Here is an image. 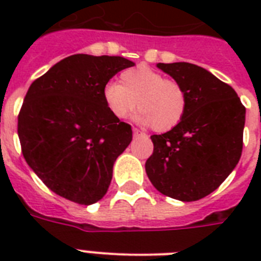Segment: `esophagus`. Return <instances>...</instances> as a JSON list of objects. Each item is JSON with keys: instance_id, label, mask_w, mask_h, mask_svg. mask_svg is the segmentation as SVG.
<instances>
[{"instance_id": "esophagus-1", "label": "esophagus", "mask_w": 261, "mask_h": 261, "mask_svg": "<svg viewBox=\"0 0 261 261\" xmlns=\"http://www.w3.org/2000/svg\"><path fill=\"white\" fill-rule=\"evenodd\" d=\"M145 133H142L141 130H138V128H134V137H145Z\"/></svg>"}]
</instances>
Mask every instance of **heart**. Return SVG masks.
<instances>
[{
	"mask_svg": "<svg viewBox=\"0 0 261 261\" xmlns=\"http://www.w3.org/2000/svg\"><path fill=\"white\" fill-rule=\"evenodd\" d=\"M102 100L116 119H126L138 104L139 122L151 124L160 133L180 124L188 108L186 87L147 66L124 70L120 74V84H106Z\"/></svg>",
	"mask_w": 261,
	"mask_h": 261,
	"instance_id": "heart-1",
	"label": "heart"
}]
</instances>
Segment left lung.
I'll use <instances>...</instances> for the list:
<instances>
[{"instance_id": "obj_1", "label": "left lung", "mask_w": 261, "mask_h": 261, "mask_svg": "<svg viewBox=\"0 0 261 261\" xmlns=\"http://www.w3.org/2000/svg\"><path fill=\"white\" fill-rule=\"evenodd\" d=\"M157 67L186 87L188 108L180 124L150 137L147 177L165 196L194 202L217 190L239 164L245 107L230 85L203 67L187 62Z\"/></svg>"}]
</instances>
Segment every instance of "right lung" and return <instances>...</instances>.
<instances>
[{
  "label": "right lung",
  "instance_id": "right-lung-1",
  "mask_svg": "<svg viewBox=\"0 0 261 261\" xmlns=\"http://www.w3.org/2000/svg\"><path fill=\"white\" fill-rule=\"evenodd\" d=\"M131 66L123 57L75 54L31 84L17 118L21 153L59 196L88 206L107 194L133 130L108 111L102 88Z\"/></svg>",
  "mask_w": 261,
  "mask_h": 261
}]
</instances>
